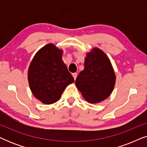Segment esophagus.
Segmentation results:
<instances>
[{"mask_svg": "<svg viewBox=\"0 0 147 147\" xmlns=\"http://www.w3.org/2000/svg\"><path fill=\"white\" fill-rule=\"evenodd\" d=\"M72 76H73V77H74V80H76V78H77V76H78V74H76V73H74L73 74H72Z\"/></svg>", "mask_w": 147, "mask_h": 147, "instance_id": "obj_1", "label": "esophagus"}]
</instances>
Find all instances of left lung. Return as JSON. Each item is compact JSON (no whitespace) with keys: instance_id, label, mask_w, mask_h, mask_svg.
<instances>
[{"instance_id":"obj_1","label":"left lung","mask_w":147,"mask_h":147,"mask_svg":"<svg viewBox=\"0 0 147 147\" xmlns=\"http://www.w3.org/2000/svg\"><path fill=\"white\" fill-rule=\"evenodd\" d=\"M116 76L109 59L103 51L95 48L87 54L84 69L76 80L78 89L90 103L105 100L112 93Z\"/></svg>"}]
</instances>
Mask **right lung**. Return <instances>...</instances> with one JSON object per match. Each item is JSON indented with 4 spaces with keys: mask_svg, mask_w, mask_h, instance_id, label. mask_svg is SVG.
I'll return each instance as SVG.
<instances>
[{
    "mask_svg": "<svg viewBox=\"0 0 147 147\" xmlns=\"http://www.w3.org/2000/svg\"><path fill=\"white\" fill-rule=\"evenodd\" d=\"M62 50L47 44L34 56L28 71L32 93L44 104L59 100L68 84L74 82L62 60Z\"/></svg>",
    "mask_w": 147,
    "mask_h": 147,
    "instance_id": "obj_1",
    "label": "right lung"
}]
</instances>
